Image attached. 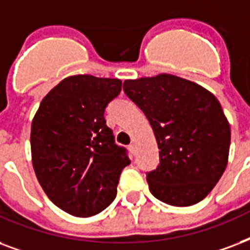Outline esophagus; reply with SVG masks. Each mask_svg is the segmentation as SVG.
I'll return each instance as SVG.
<instances>
[{"label":"esophagus","instance_id":"34e87169","mask_svg":"<svg viewBox=\"0 0 250 250\" xmlns=\"http://www.w3.org/2000/svg\"><path fill=\"white\" fill-rule=\"evenodd\" d=\"M128 148H129V150L132 152L133 155H136V150H138V146H136V143H131Z\"/></svg>","mask_w":250,"mask_h":250}]
</instances>
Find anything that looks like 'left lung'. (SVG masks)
<instances>
[{
  "instance_id": "1",
  "label": "left lung",
  "mask_w": 250,
  "mask_h": 250,
  "mask_svg": "<svg viewBox=\"0 0 250 250\" xmlns=\"http://www.w3.org/2000/svg\"><path fill=\"white\" fill-rule=\"evenodd\" d=\"M123 90L148 118L160 165L146 174L150 193L176 207L205 199L228 164L231 128L211 91L173 74L125 80Z\"/></svg>"
}]
</instances>
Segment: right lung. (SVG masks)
<instances>
[{
    "mask_svg": "<svg viewBox=\"0 0 250 250\" xmlns=\"http://www.w3.org/2000/svg\"><path fill=\"white\" fill-rule=\"evenodd\" d=\"M121 90L118 79L70 76L42 100L32 119L36 178L47 197L73 216L89 218L110 206L131 163L104 117Z\"/></svg>",
    "mask_w": 250,
    "mask_h": 250,
    "instance_id": "add662e5",
    "label": "right lung"
}]
</instances>
